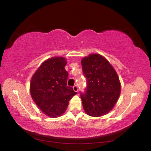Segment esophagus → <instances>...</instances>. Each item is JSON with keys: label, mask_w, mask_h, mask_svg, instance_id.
<instances>
[{"label": "esophagus", "mask_w": 151, "mask_h": 151, "mask_svg": "<svg viewBox=\"0 0 151 151\" xmlns=\"http://www.w3.org/2000/svg\"><path fill=\"white\" fill-rule=\"evenodd\" d=\"M73 89H74V90L75 92H77V91H78V87H77V86H74L73 87Z\"/></svg>", "instance_id": "obj_1"}]
</instances>
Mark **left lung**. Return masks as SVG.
<instances>
[{
  "instance_id": "left-lung-1",
  "label": "left lung",
  "mask_w": 151,
  "mask_h": 151,
  "mask_svg": "<svg viewBox=\"0 0 151 151\" xmlns=\"http://www.w3.org/2000/svg\"><path fill=\"white\" fill-rule=\"evenodd\" d=\"M81 64L87 79L85 93H81L83 109L89 116H103L113 109L119 96L121 85L118 74L99 54L83 58Z\"/></svg>"
}]
</instances>
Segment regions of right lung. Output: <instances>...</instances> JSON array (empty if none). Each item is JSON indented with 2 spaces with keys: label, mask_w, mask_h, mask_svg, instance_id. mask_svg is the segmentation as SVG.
I'll return each mask as SVG.
<instances>
[{
  "label": "right lung",
  "mask_w": 151,
  "mask_h": 151,
  "mask_svg": "<svg viewBox=\"0 0 151 151\" xmlns=\"http://www.w3.org/2000/svg\"><path fill=\"white\" fill-rule=\"evenodd\" d=\"M66 64V59L63 57L48 59L41 64L32 78V97L49 117L62 115L67 109L69 101L77 93L67 86L68 72L64 68Z\"/></svg>",
  "instance_id": "1"
}]
</instances>
